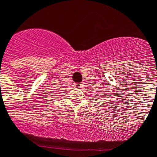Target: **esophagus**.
Instances as JSON below:
<instances>
[{"label": "esophagus", "instance_id": "34e87169", "mask_svg": "<svg viewBox=\"0 0 157 157\" xmlns=\"http://www.w3.org/2000/svg\"><path fill=\"white\" fill-rule=\"evenodd\" d=\"M82 85H83V84H82V82H78V83L74 84V86H75V87H76V88H82Z\"/></svg>", "mask_w": 157, "mask_h": 157}]
</instances>
